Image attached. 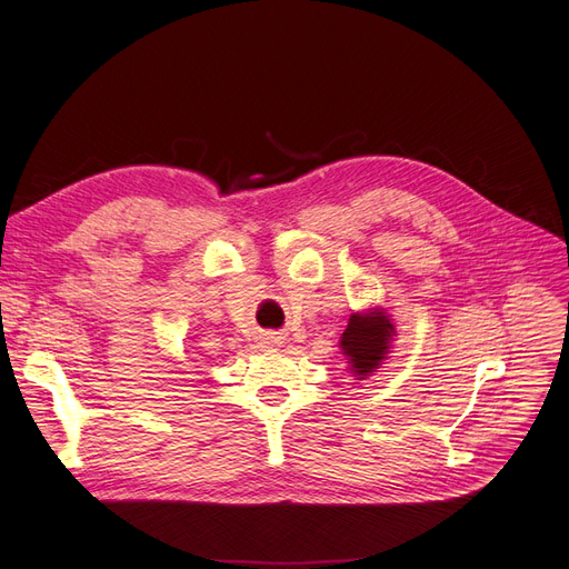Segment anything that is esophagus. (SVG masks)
Masks as SVG:
<instances>
[{
  "instance_id": "1",
  "label": "esophagus",
  "mask_w": 569,
  "mask_h": 569,
  "mask_svg": "<svg viewBox=\"0 0 569 569\" xmlns=\"http://www.w3.org/2000/svg\"><path fill=\"white\" fill-rule=\"evenodd\" d=\"M263 343H268V347H280L282 339H280V337H266Z\"/></svg>"
}]
</instances>
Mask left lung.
Here are the masks:
<instances>
[{"mask_svg": "<svg viewBox=\"0 0 569 569\" xmlns=\"http://www.w3.org/2000/svg\"><path fill=\"white\" fill-rule=\"evenodd\" d=\"M393 335V325L382 313H366L351 316L347 330L341 335L339 347L349 356L351 370L356 375L375 372L389 353V339ZM363 380V377H360Z\"/></svg>", "mask_w": 569, "mask_h": 569, "instance_id": "1", "label": "left lung"}]
</instances>
